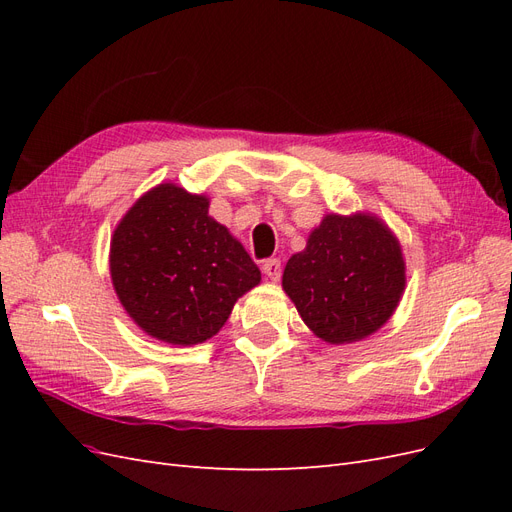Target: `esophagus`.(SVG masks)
<instances>
[{
	"mask_svg": "<svg viewBox=\"0 0 512 512\" xmlns=\"http://www.w3.org/2000/svg\"><path fill=\"white\" fill-rule=\"evenodd\" d=\"M262 273H265L271 282H277L282 277V262L277 258H269L262 262Z\"/></svg>",
	"mask_w": 512,
	"mask_h": 512,
	"instance_id": "esophagus-1",
	"label": "esophagus"
}]
</instances>
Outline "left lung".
Listing matches in <instances>:
<instances>
[{"label":"left lung","mask_w":512,"mask_h":512,"mask_svg":"<svg viewBox=\"0 0 512 512\" xmlns=\"http://www.w3.org/2000/svg\"><path fill=\"white\" fill-rule=\"evenodd\" d=\"M282 288L322 342H361L389 322L404 297L401 243L376 213H327L305 250L288 258Z\"/></svg>","instance_id":"left-lung-1"}]
</instances>
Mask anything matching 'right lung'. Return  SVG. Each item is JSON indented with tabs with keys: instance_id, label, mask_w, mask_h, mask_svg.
<instances>
[{
	"instance_id": "add662e5",
	"label": "right lung",
	"mask_w": 512,
	"mask_h": 512,
	"mask_svg": "<svg viewBox=\"0 0 512 512\" xmlns=\"http://www.w3.org/2000/svg\"><path fill=\"white\" fill-rule=\"evenodd\" d=\"M108 269L136 327L170 346L207 342L260 284L245 247L209 215V198L173 181L147 190L119 220Z\"/></svg>"
}]
</instances>
